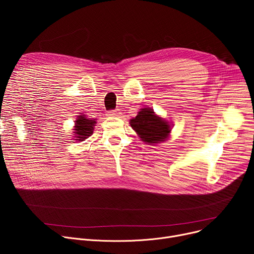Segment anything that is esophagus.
Segmentation results:
<instances>
[{"label": "esophagus", "mask_w": 254, "mask_h": 254, "mask_svg": "<svg viewBox=\"0 0 254 254\" xmlns=\"http://www.w3.org/2000/svg\"><path fill=\"white\" fill-rule=\"evenodd\" d=\"M119 114H120V112H119L118 109L111 110V111L108 112V115H109V116H119Z\"/></svg>", "instance_id": "esophagus-1"}]
</instances>
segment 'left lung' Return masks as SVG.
Listing matches in <instances>:
<instances>
[{"label": "left lung", "mask_w": 254, "mask_h": 254, "mask_svg": "<svg viewBox=\"0 0 254 254\" xmlns=\"http://www.w3.org/2000/svg\"><path fill=\"white\" fill-rule=\"evenodd\" d=\"M129 125L142 141L151 144L165 141L171 130L168 123L156 116L150 108L141 109L135 118L130 119Z\"/></svg>", "instance_id": "1"}]
</instances>
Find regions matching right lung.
<instances>
[{"label":"right lung","instance_id":"obj_1","mask_svg":"<svg viewBox=\"0 0 254 254\" xmlns=\"http://www.w3.org/2000/svg\"><path fill=\"white\" fill-rule=\"evenodd\" d=\"M76 125L74 128L75 132V139L76 141H84L88 137H90L93 132V127L96 125V120L88 119L85 116L80 115L76 120Z\"/></svg>","mask_w":254,"mask_h":254}]
</instances>
